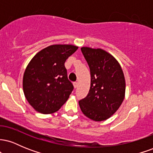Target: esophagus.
<instances>
[{
  "instance_id": "obj_1",
  "label": "esophagus",
  "mask_w": 153,
  "mask_h": 153,
  "mask_svg": "<svg viewBox=\"0 0 153 153\" xmlns=\"http://www.w3.org/2000/svg\"><path fill=\"white\" fill-rule=\"evenodd\" d=\"M73 85H74L75 88L78 87V82H73Z\"/></svg>"
}]
</instances>
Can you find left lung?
<instances>
[{"mask_svg": "<svg viewBox=\"0 0 153 153\" xmlns=\"http://www.w3.org/2000/svg\"><path fill=\"white\" fill-rule=\"evenodd\" d=\"M81 52L91 72L87 96L78 101L82 113L96 122L106 120L118 110L125 95V79L119 63L101 49L84 47Z\"/></svg>", "mask_w": 153, "mask_h": 153, "instance_id": "left-lung-1", "label": "left lung"}]
</instances>
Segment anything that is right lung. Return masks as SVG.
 Returning <instances> with one entry per match:
<instances>
[{"mask_svg": "<svg viewBox=\"0 0 153 153\" xmlns=\"http://www.w3.org/2000/svg\"><path fill=\"white\" fill-rule=\"evenodd\" d=\"M71 45H54L39 52L24 72L23 89L29 104L36 111H58L73 91L65 67L66 59L78 50Z\"/></svg>", "mask_w": 153, "mask_h": 153, "instance_id": "add662e5", "label": "right lung"}]
</instances>
